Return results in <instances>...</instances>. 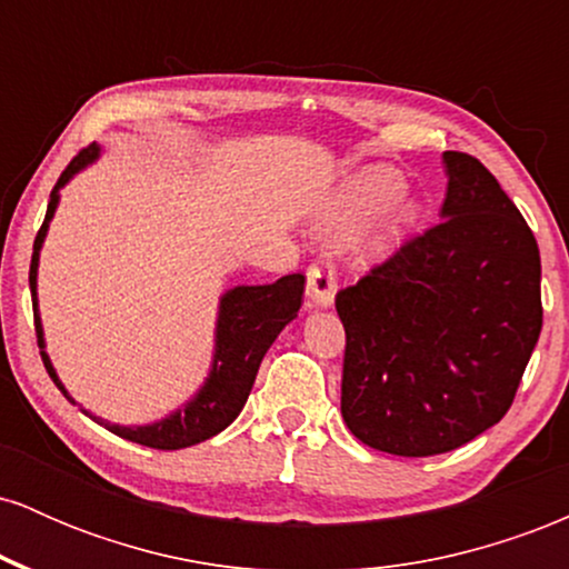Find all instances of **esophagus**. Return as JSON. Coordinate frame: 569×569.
<instances>
[{"instance_id":"obj_1","label":"esophagus","mask_w":569,"mask_h":569,"mask_svg":"<svg viewBox=\"0 0 569 569\" xmlns=\"http://www.w3.org/2000/svg\"><path fill=\"white\" fill-rule=\"evenodd\" d=\"M307 297L316 307H326L335 305L337 297V276H335V267H331V259L321 257L316 264L307 270Z\"/></svg>"}]
</instances>
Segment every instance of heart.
Here are the masks:
<instances>
[{
  "instance_id": "1",
  "label": "heart",
  "mask_w": 569,
  "mask_h": 569,
  "mask_svg": "<svg viewBox=\"0 0 569 569\" xmlns=\"http://www.w3.org/2000/svg\"><path fill=\"white\" fill-rule=\"evenodd\" d=\"M367 220L358 248L369 259H385L403 246L422 221L420 198L403 189V176L390 166H369L345 179L323 202L318 227L326 232H350Z\"/></svg>"
}]
</instances>
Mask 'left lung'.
Masks as SVG:
<instances>
[{"label":"left lung","instance_id":"1","mask_svg":"<svg viewBox=\"0 0 569 569\" xmlns=\"http://www.w3.org/2000/svg\"><path fill=\"white\" fill-rule=\"evenodd\" d=\"M441 221L337 293L342 417L388 455L452 452L513 403L543 326L540 251L471 154L443 152Z\"/></svg>","mask_w":569,"mask_h":569}]
</instances>
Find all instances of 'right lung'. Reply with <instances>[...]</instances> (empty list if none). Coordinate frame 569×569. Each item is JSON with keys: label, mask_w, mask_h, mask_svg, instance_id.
<instances>
[{"label": "right lung", "mask_w": 569, "mask_h": 569, "mask_svg": "<svg viewBox=\"0 0 569 569\" xmlns=\"http://www.w3.org/2000/svg\"><path fill=\"white\" fill-rule=\"evenodd\" d=\"M101 158V147L90 143L82 149L74 160L69 162L67 171L61 173L58 184L50 192L48 213H44V224L34 240V253H31V270H29V289L31 302H34V323H37V339L39 352H42L44 369H48L50 380L58 385L63 396L71 403L74 396L69 393L67 385L61 382L58 371L48 356V342H44L42 316H39V297H37V276H39V253H42L44 238H48L50 221H53L58 202H61V189L74 179L77 173L84 171L88 166ZM305 293V276L293 272V276L278 278L276 283L264 286H234L227 289L219 297V312H217V329H213V352H211V367H208L206 380L194 396H189L179 409L171 415L160 417L154 422H143V426H117V422L103 420V417L93 415L84 407H80L82 415L96 420L98 426L112 430L120 439H128L133 443H143L152 449H184L192 443H200L211 436L224 430L240 409L246 407L248 393H251L253 380H257L259 363H262L264 352L276 342L280 331L297 318L299 307H302Z\"/></svg>", "instance_id": "1"}]
</instances>
